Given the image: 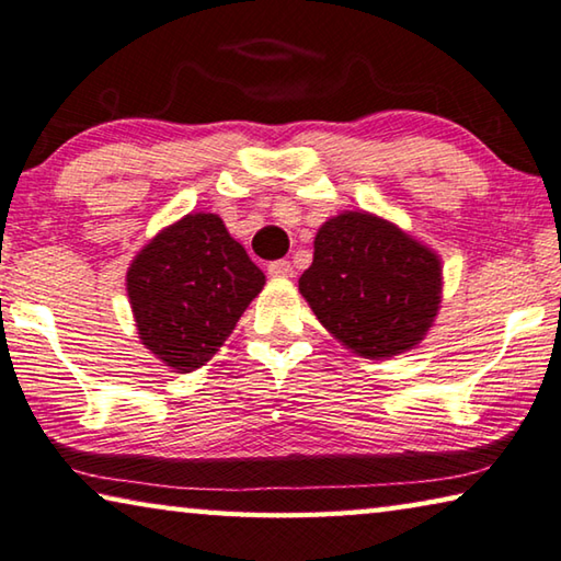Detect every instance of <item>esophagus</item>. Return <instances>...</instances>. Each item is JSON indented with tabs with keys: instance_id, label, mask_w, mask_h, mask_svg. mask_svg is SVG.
<instances>
[{
	"instance_id": "34e87169",
	"label": "esophagus",
	"mask_w": 561,
	"mask_h": 561,
	"mask_svg": "<svg viewBox=\"0 0 561 561\" xmlns=\"http://www.w3.org/2000/svg\"><path fill=\"white\" fill-rule=\"evenodd\" d=\"M268 273L273 275V278H290V275H293V265H290V261H286V259L273 261V263H268Z\"/></svg>"
}]
</instances>
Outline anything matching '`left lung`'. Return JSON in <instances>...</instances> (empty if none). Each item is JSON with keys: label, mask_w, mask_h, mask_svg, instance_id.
Returning a JSON list of instances; mask_svg holds the SVG:
<instances>
[{"label": "left lung", "mask_w": 561, "mask_h": 561, "mask_svg": "<svg viewBox=\"0 0 561 561\" xmlns=\"http://www.w3.org/2000/svg\"><path fill=\"white\" fill-rule=\"evenodd\" d=\"M298 288L316 318L353 353L385 360L415 347L443 298L435 251L365 210L325 220Z\"/></svg>", "instance_id": "obj_1"}]
</instances>
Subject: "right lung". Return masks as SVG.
<instances>
[{
  "mask_svg": "<svg viewBox=\"0 0 561 561\" xmlns=\"http://www.w3.org/2000/svg\"><path fill=\"white\" fill-rule=\"evenodd\" d=\"M263 283L216 214H188L163 228L126 273L141 343L176 373L216 355Z\"/></svg>",
  "mask_w": 561,
  "mask_h": 561,
  "instance_id": "right-lung-1",
  "label": "right lung"
}]
</instances>
